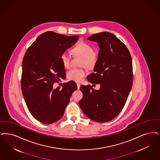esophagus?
Wrapping results in <instances>:
<instances>
[{"label": "esophagus", "mask_w": 160, "mask_h": 160, "mask_svg": "<svg viewBox=\"0 0 160 160\" xmlns=\"http://www.w3.org/2000/svg\"><path fill=\"white\" fill-rule=\"evenodd\" d=\"M77 87L78 89H80V83H77Z\"/></svg>", "instance_id": "1"}]
</instances>
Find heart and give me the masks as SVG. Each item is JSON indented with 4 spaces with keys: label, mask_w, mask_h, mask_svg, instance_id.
Wrapping results in <instances>:
<instances>
[{
    "label": "heart",
    "mask_w": 160,
    "mask_h": 160,
    "mask_svg": "<svg viewBox=\"0 0 160 160\" xmlns=\"http://www.w3.org/2000/svg\"><path fill=\"white\" fill-rule=\"evenodd\" d=\"M72 51L74 54H77L83 58L82 65H85L88 68H93L96 65L99 53L96 51H93L92 46L89 43L81 42L76 45ZM61 61L64 67H70L71 61V55L67 51H64L61 55ZM86 72L83 68H72L67 73L68 79L80 82L85 77Z\"/></svg>",
    "instance_id": "b5f03b06"
}]
</instances>
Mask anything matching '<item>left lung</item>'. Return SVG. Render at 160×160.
Wrapping results in <instances>:
<instances>
[{
	"instance_id": "left-lung-1",
	"label": "left lung",
	"mask_w": 160,
	"mask_h": 160,
	"mask_svg": "<svg viewBox=\"0 0 160 160\" xmlns=\"http://www.w3.org/2000/svg\"><path fill=\"white\" fill-rule=\"evenodd\" d=\"M88 39L98 43L99 51L94 72L87 78L91 83L100 84V89L82 85L83 96L79 105L92 120L109 122L122 111L132 87L131 55L126 46L111 32L96 33Z\"/></svg>"
}]
</instances>
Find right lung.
<instances>
[{"mask_svg": "<svg viewBox=\"0 0 160 160\" xmlns=\"http://www.w3.org/2000/svg\"><path fill=\"white\" fill-rule=\"evenodd\" d=\"M79 36H67L53 32L40 34L27 50L22 64L21 86L31 114L45 124L57 122L77 84L71 80L53 89L54 83L65 74L61 54L77 42Z\"/></svg>", "mask_w": 160, "mask_h": 160, "instance_id": "1", "label": "right lung"}]
</instances>
